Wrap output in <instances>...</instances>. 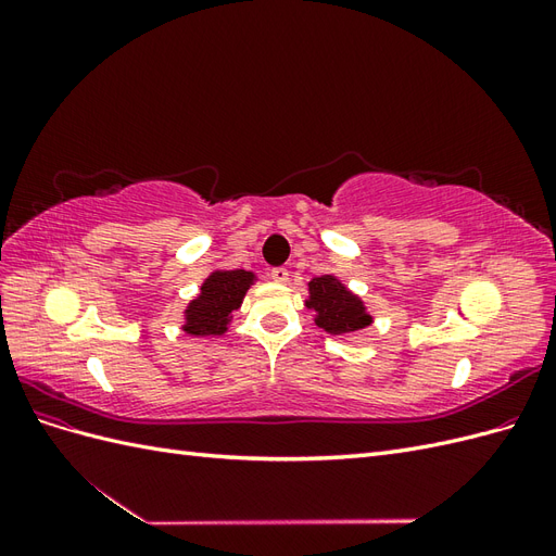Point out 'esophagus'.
<instances>
[{"label":"esophagus","instance_id":"34e87169","mask_svg":"<svg viewBox=\"0 0 556 556\" xmlns=\"http://www.w3.org/2000/svg\"><path fill=\"white\" fill-rule=\"evenodd\" d=\"M268 276H271V280H276V282H280V285L290 280V271H288V268H285V266L271 268V274H268Z\"/></svg>","mask_w":556,"mask_h":556}]
</instances>
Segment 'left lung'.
<instances>
[{
	"instance_id": "1",
	"label": "left lung",
	"mask_w": 556,
	"mask_h": 556,
	"mask_svg": "<svg viewBox=\"0 0 556 556\" xmlns=\"http://www.w3.org/2000/svg\"><path fill=\"white\" fill-rule=\"evenodd\" d=\"M306 306L315 313V325L331 336L355 333L374 323L364 301L331 274L315 276L308 282Z\"/></svg>"
}]
</instances>
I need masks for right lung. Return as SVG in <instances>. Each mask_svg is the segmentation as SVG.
Wrapping results in <instances>:
<instances>
[{"label": "right lung", "mask_w": 556, "mask_h": 556, "mask_svg": "<svg viewBox=\"0 0 556 556\" xmlns=\"http://www.w3.org/2000/svg\"><path fill=\"white\" fill-rule=\"evenodd\" d=\"M255 280L257 276L245 268L213 271L185 308L182 331L190 336H223L229 329L231 313L241 308L243 296Z\"/></svg>", "instance_id": "1"}]
</instances>
